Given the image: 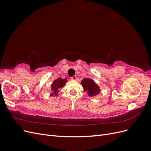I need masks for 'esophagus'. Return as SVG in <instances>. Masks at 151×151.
Segmentation results:
<instances>
[{"mask_svg": "<svg viewBox=\"0 0 151 151\" xmlns=\"http://www.w3.org/2000/svg\"><path fill=\"white\" fill-rule=\"evenodd\" d=\"M70 79L72 81H76L77 80V77L76 76H73L72 77H70Z\"/></svg>", "mask_w": 151, "mask_h": 151, "instance_id": "esophagus-1", "label": "esophagus"}]
</instances>
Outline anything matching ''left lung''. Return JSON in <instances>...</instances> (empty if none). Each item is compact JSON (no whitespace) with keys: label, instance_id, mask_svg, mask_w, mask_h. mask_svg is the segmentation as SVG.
Instances as JSON below:
<instances>
[{"label":"left lung","instance_id":"1","mask_svg":"<svg viewBox=\"0 0 151 151\" xmlns=\"http://www.w3.org/2000/svg\"><path fill=\"white\" fill-rule=\"evenodd\" d=\"M84 91L88 94L89 96H94L99 94L100 89L98 85L91 79L84 78L81 82Z\"/></svg>","mask_w":151,"mask_h":151}]
</instances>
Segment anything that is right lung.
<instances>
[{
	"instance_id": "obj_1",
	"label": "right lung",
	"mask_w": 151,
	"mask_h": 151,
	"mask_svg": "<svg viewBox=\"0 0 151 151\" xmlns=\"http://www.w3.org/2000/svg\"><path fill=\"white\" fill-rule=\"evenodd\" d=\"M67 79H62L61 77L55 80L53 83L51 84V90L52 93L50 94V96H58V93L60 91V89L62 88L63 86H65V83H67Z\"/></svg>"
}]
</instances>
